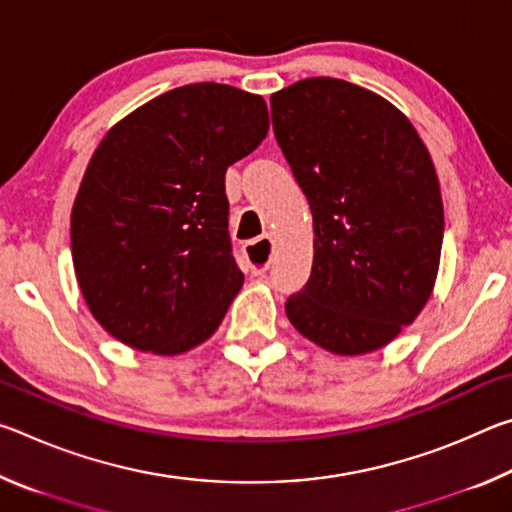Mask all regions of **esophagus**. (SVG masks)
I'll use <instances>...</instances> for the list:
<instances>
[{"instance_id": "1", "label": "esophagus", "mask_w": 512, "mask_h": 512, "mask_svg": "<svg viewBox=\"0 0 512 512\" xmlns=\"http://www.w3.org/2000/svg\"><path fill=\"white\" fill-rule=\"evenodd\" d=\"M271 250H273V239L271 237H262V239L250 241V244H246V259H248L250 275H264L268 271V264H271ZM253 252H266L267 259L264 263H253L249 259V255Z\"/></svg>"}]
</instances>
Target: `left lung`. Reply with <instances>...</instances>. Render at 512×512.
<instances>
[{
    "label": "left lung",
    "instance_id": "8db88e82",
    "mask_svg": "<svg viewBox=\"0 0 512 512\" xmlns=\"http://www.w3.org/2000/svg\"><path fill=\"white\" fill-rule=\"evenodd\" d=\"M271 115L314 216V266L287 318L341 357L384 348L438 277L445 214L427 146L391 101L329 76L275 92Z\"/></svg>",
    "mask_w": 512,
    "mask_h": 512
}]
</instances>
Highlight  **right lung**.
Returning <instances> with one entry per match:
<instances>
[{
	"label": "right lung",
	"instance_id": "add662e5",
	"mask_svg": "<svg viewBox=\"0 0 512 512\" xmlns=\"http://www.w3.org/2000/svg\"><path fill=\"white\" fill-rule=\"evenodd\" d=\"M268 133L259 94L169 90L103 135L72 205V262L94 320L160 357L205 343L244 287L230 253L225 171Z\"/></svg>",
	"mask_w": 512,
	"mask_h": 512
}]
</instances>
